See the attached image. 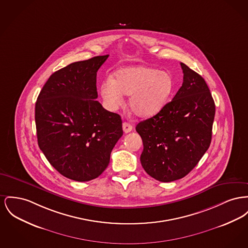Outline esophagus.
I'll return each instance as SVG.
<instances>
[{
    "label": "esophagus",
    "mask_w": 248,
    "mask_h": 248,
    "mask_svg": "<svg viewBox=\"0 0 248 248\" xmlns=\"http://www.w3.org/2000/svg\"><path fill=\"white\" fill-rule=\"evenodd\" d=\"M132 129H133V126H132L130 124H128V123H126V122H124V123L123 124V130H124V132L125 134L131 132Z\"/></svg>",
    "instance_id": "34e87169"
}]
</instances>
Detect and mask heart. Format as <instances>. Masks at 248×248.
<instances>
[{
	"label": "heart",
	"instance_id": "b5f03b06",
	"mask_svg": "<svg viewBox=\"0 0 248 248\" xmlns=\"http://www.w3.org/2000/svg\"><path fill=\"white\" fill-rule=\"evenodd\" d=\"M173 90L174 80L170 74L145 65L119 69L114 79L107 78L100 86L104 100L111 108L123 102V94L130 95L132 112L140 117L157 113L168 103Z\"/></svg>",
	"mask_w": 248,
	"mask_h": 248
}]
</instances>
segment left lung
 <instances>
[{
	"label": "left lung",
	"mask_w": 248,
	"mask_h": 248,
	"mask_svg": "<svg viewBox=\"0 0 248 248\" xmlns=\"http://www.w3.org/2000/svg\"><path fill=\"white\" fill-rule=\"evenodd\" d=\"M184 81L170 102L139 123L146 172L157 181L179 180L197 166L212 140L216 105L203 78L181 62Z\"/></svg>",
	"instance_id": "8db88e82"
}]
</instances>
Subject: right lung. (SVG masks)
Segmentation results:
<instances>
[{
	"instance_id": "add662e5",
	"label": "right lung",
	"mask_w": 248,
	"mask_h": 248,
	"mask_svg": "<svg viewBox=\"0 0 248 248\" xmlns=\"http://www.w3.org/2000/svg\"><path fill=\"white\" fill-rule=\"evenodd\" d=\"M108 57L76 62L54 72L35 103L38 146L58 172L74 181L102 174L123 136L121 116L95 100L96 72Z\"/></svg>"
}]
</instances>
